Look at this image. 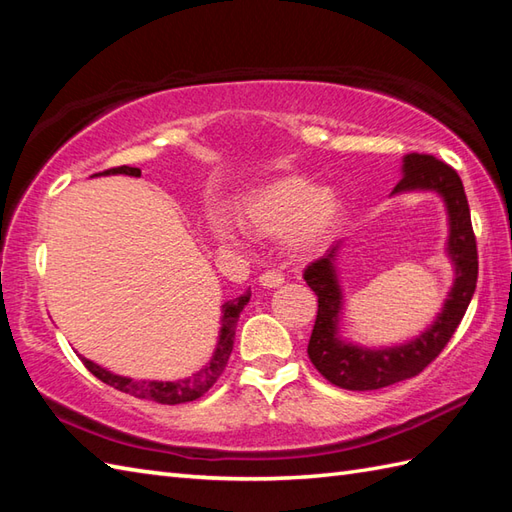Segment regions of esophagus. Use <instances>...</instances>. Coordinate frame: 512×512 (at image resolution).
<instances>
[{
  "instance_id": "esophagus-1",
  "label": "esophagus",
  "mask_w": 512,
  "mask_h": 512,
  "mask_svg": "<svg viewBox=\"0 0 512 512\" xmlns=\"http://www.w3.org/2000/svg\"><path fill=\"white\" fill-rule=\"evenodd\" d=\"M281 284H284V275L275 273V270H268V273L259 275V286H264V288H279Z\"/></svg>"
}]
</instances>
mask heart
<instances>
[{
    "mask_svg": "<svg viewBox=\"0 0 512 512\" xmlns=\"http://www.w3.org/2000/svg\"><path fill=\"white\" fill-rule=\"evenodd\" d=\"M343 220V202L332 191L299 176H281L250 191L239 204L237 226L255 237H284L292 255L317 253ZM211 235L220 246H237L235 226L211 217Z\"/></svg>",
    "mask_w": 512,
    "mask_h": 512,
    "instance_id": "heart-1",
    "label": "heart"
}]
</instances>
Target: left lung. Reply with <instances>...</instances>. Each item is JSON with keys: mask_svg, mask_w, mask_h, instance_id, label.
Returning a JSON list of instances; mask_svg holds the SVG:
<instances>
[{"mask_svg": "<svg viewBox=\"0 0 512 512\" xmlns=\"http://www.w3.org/2000/svg\"><path fill=\"white\" fill-rule=\"evenodd\" d=\"M400 173L402 178L391 195L436 193L444 204L449 226L444 253L453 268V284L436 319L418 336L387 347H367L343 336L345 290L336 266L343 242L332 244L328 253L310 264L303 279L319 297V312L308 343V356L312 365L341 389H383L420 374L458 330L475 292L477 246L460 176L442 160L427 154H407L402 158Z\"/></svg>", "mask_w": 512, "mask_h": 512, "instance_id": "obj_1", "label": "left lung"}]
</instances>
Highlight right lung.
Here are the masks:
<instances>
[{
    "mask_svg": "<svg viewBox=\"0 0 512 512\" xmlns=\"http://www.w3.org/2000/svg\"><path fill=\"white\" fill-rule=\"evenodd\" d=\"M99 176H132L140 178V169L136 167H116V169H107L103 173H94L90 178H99ZM250 301V292L246 295L237 297L233 301H226L222 306V317H220V332H217V343L215 350L211 354L206 365H202L198 372H193L191 376H184L178 380H149V378H129L114 374L110 369L101 367L99 363L90 361V358L81 356L83 365L90 369V372L103 380L105 385H110L123 394H129L140 400H151L158 402V405H182V402H191L195 398L204 396L206 391L213 387V383L220 374L224 372L228 356H231L233 350V339H235V328L239 321V314L246 308V303Z\"/></svg>",
    "mask_w": 512,
    "mask_h": 512,
    "instance_id": "obj_1",
    "label": "right lung"
}]
</instances>
